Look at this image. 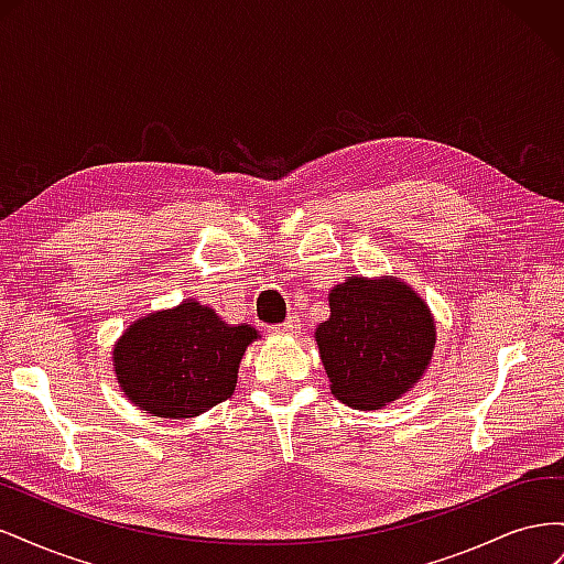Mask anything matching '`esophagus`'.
<instances>
[{"instance_id": "34e87169", "label": "esophagus", "mask_w": 564, "mask_h": 564, "mask_svg": "<svg viewBox=\"0 0 564 564\" xmlns=\"http://www.w3.org/2000/svg\"><path fill=\"white\" fill-rule=\"evenodd\" d=\"M272 332H278V334H289V336L299 334V332H301V319H299V315L286 317V322H284V324H280V327H272Z\"/></svg>"}]
</instances>
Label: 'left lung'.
I'll use <instances>...</instances> for the list:
<instances>
[{
    "label": "left lung",
    "mask_w": 564,
    "mask_h": 564,
    "mask_svg": "<svg viewBox=\"0 0 564 564\" xmlns=\"http://www.w3.org/2000/svg\"><path fill=\"white\" fill-rule=\"evenodd\" d=\"M332 315L315 340L332 395L352 409L400 400L431 367L433 313L400 278H348L329 292Z\"/></svg>",
    "instance_id": "obj_1"
}]
</instances>
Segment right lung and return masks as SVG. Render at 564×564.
Listing matches in <instances>:
<instances>
[{"label":"right lung","mask_w":564,"mask_h":564,"mask_svg":"<svg viewBox=\"0 0 564 564\" xmlns=\"http://www.w3.org/2000/svg\"><path fill=\"white\" fill-rule=\"evenodd\" d=\"M251 324H228L209 305L185 299L131 322L115 340L112 371L131 404L160 419H193L228 400Z\"/></svg>","instance_id":"obj_1"}]
</instances>
